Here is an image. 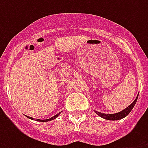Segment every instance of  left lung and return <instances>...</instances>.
Segmentation results:
<instances>
[{"label":"left lung","mask_w":148,"mask_h":148,"mask_svg":"<svg viewBox=\"0 0 148 148\" xmlns=\"http://www.w3.org/2000/svg\"><path fill=\"white\" fill-rule=\"evenodd\" d=\"M138 97H136V99L134 100L133 103H131V105L128 106L127 108H125L124 110H122L121 112H118L117 114H102V113H100V112H97V111H95L96 114L97 115H99L100 117H103L104 119L106 120H110V121H115V120H120V119H122V118H124V117H126L127 115L129 114V113L131 112V110L133 109L134 106L135 105L136 102L138 101Z\"/></svg>","instance_id":"obj_1"}]
</instances>
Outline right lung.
Segmentation results:
<instances>
[{"instance_id":"right-lung-1","label":"right lung","mask_w":148,"mask_h":148,"mask_svg":"<svg viewBox=\"0 0 148 148\" xmlns=\"http://www.w3.org/2000/svg\"><path fill=\"white\" fill-rule=\"evenodd\" d=\"M60 114V113H58V114H57L54 115L53 117H51V118H49V119H47V120H39V119H36V121H43V122L50 121H52V120L55 119L56 117H58V115ZM29 118H30V119H33V118H32V117H29Z\"/></svg>"}]
</instances>
